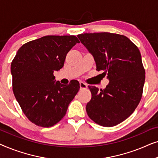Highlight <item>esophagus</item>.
<instances>
[{"label": "esophagus", "instance_id": "esophagus-1", "mask_svg": "<svg viewBox=\"0 0 158 158\" xmlns=\"http://www.w3.org/2000/svg\"><path fill=\"white\" fill-rule=\"evenodd\" d=\"M88 87V85L85 83H84L83 82H80V88L81 89H86Z\"/></svg>", "mask_w": 158, "mask_h": 158}]
</instances>
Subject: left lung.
I'll list each match as a JSON object with an SVG mask.
<instances>
[{"mask_svg": "<svg viewBox=\"0 0 158 158\" xmlns=\"http://www.w3.org/2000/svg\"><path fill=\"white\" fill-rule=\"evenodd\" d=\"M77 37L94 57L96 70L109 81L104 89L88 85L92 97L86 105L88 115L101 126H116L133 113L142 98L145 71L140 52L120 34L85 33Z\"/></svg>", "mask_w": 158, "mask_h": 158, "instance_id": "1", "label": "left lung"}]
</instances>
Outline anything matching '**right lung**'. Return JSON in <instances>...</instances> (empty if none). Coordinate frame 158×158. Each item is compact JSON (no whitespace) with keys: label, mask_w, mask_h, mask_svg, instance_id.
<instances>
[{"label":"right lung","mask_w":158,"mask_h":158,"mask_svg":"<svg viewBox=\"0 0 158 158\" xmlns=\"http://www.w3.org/2000/svg\"><path fill=\"white\" fill-rule=\"evenodd\" d=\"M77 43L75 36H45L22 45L13 60L14 96L23 114L37 126L59 122L78 92L77 81L63 85L53 75L63 67L67 54Z\"/></svg>","instance_id":"add662e5"}]
</instances>
